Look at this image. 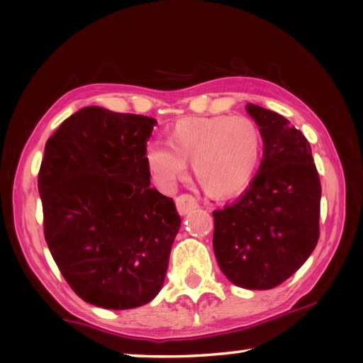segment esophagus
Listing matches in <instances>:
<instances>
[{
  "label": "esophagus",
  "mask_w": 363,
  "mask_h": 363,
  "mask_svg": "<svg viewBox=\"0 0 363 363\" xmlns=\"http://www.w3.org/2000/svg\"><path fill=\"white\" fill-rule=\"evenodd\" d=\"M176 208H177V213L181 214V216H186L190 211H194L199 208V203H196V200L194 199L192 195H179L176 199Z\"/></svg>",
  "instance_id": "1"
}]
</instances>
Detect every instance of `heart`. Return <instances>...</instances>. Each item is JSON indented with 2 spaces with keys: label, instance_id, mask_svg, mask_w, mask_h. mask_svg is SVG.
Listing matches in <instances>:
<instances>
[{
  "label": "heart",
  "instance_id": "obj_1",
  "mask_svg": "<svg viewBox=\"0 0 363 363\" xmlns=\"http://www.w3.org/2000/svg\"><path fill=\"white\" fill-rule=\"evenodd\" d=\"M168 144H149L147 169L163 190H173L192 162L195 179L208 195L225 199L251 186L261 168L264 138L248 116H192L176 121Z\"/></svg>",
  "mask_w": 363,
  "mask_h": 363
}]
</instances>
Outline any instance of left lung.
Wrapping results in <instances>:
<instances>
[{"label":"left lung","instance_id":"obj_1","mask_svg":"<svg viewBox=\"0 0 363 363\" xmlns=\"http://www.w3.org/2000/svg\"><path fill=\"white\" fill-rule=\"evenodd\" d=\"M264 155L248 189L216 210L213 250L233 285L270 290L303 266L318 240L320 179L304 134L285 116L255 104Z\"/></svg>","mask_w":363,"mask_h":363}]
</instances>
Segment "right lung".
<instances>
[{"label": "right lung", "mask_w": 363, "mask_h": 363, "mask_svg": "<svg viewBox=\"0 0 363 363\" xmlns=\"http://www.w3.org/2000/svg\"><path fill=\"white\" fill-rule=\"evenodd\" d=\"M155 118L84 107L48 139L38 190L49 251L86 303L125 311L162 290L181 218L150 187Z\"/></svg>", "instance_id": "1"}]
</instances>
